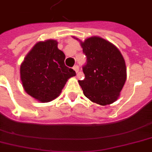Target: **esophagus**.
<instances>
[{"label":"esophagus","instance_id":"1","mask_svg":"<svg viewBox=\"0 0 152 152\" xmlns=\"http://www.w3.org/2000/svg\"><path fill=\"white\" fill-rule=\"evenodd\" d=\"M73 69H74V71L76 72V73H77V72H79V70H80V68H79L78 65H74Z\"/></svg>","mask_w":152,"mask_h":152}]
</instances>
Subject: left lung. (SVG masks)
<instances>
[{
  "mask_svg": "<svg viewBox=\"0 0 152 152\" xmlns=\"http://www.w3.org/2000/svg\"><path fill=\"white\" fill-rule=\"evenodd\" d=\"M80 42L87 57V63L83 66L85 78L78 81L83 94L101 106L113 103L119 97L126 80L122 54L113 44L100 37L93 36Z\"/></svg>",
  "mask_w": 152,
  "mask_h": 152,
  "instance_id": "left-lung-1",
  "label": "left lung"
}]
</instances>
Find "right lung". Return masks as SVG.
Instances as JSON below:
<instances>
[{
  "label": "right lung",
  "instance_id": "add662e5",
  "mask_svg": "<svg viewBox=\"0 0 152 152\" xmlns=\"http://www.w3.org/2000/svg\"><path fill=\"white\" fill-rule=\"evenodd\" d=\"M65 55L57 48V42H39L20 65V80L26 92L42 102L58 97L69 78L76 72L64 64Z\"/></svg>",
  "mask_w": 152,
  "mask_h": 152
}]
</instances>
